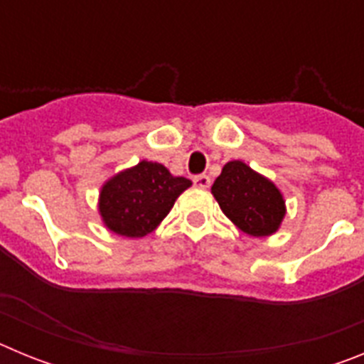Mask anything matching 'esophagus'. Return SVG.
Wrapping results in <instances>:
<instances>
[{
  "label": "esophagus",
  "instance_id": "34e87169",
  "mask_svg": "<svg viewBox=\"0 0 364 364\" xmlns=\"http://www.w3.org/2000/svg\"><path fill=\"white\" fill-rule=\"evenodd\" d=\"M193 184L197 186V188L200 189H208L211 186V178L208 175H198L193 178Z\"/></svg>",
  "mask_w": 364,
  "mask_h": 364
}]
</instances>
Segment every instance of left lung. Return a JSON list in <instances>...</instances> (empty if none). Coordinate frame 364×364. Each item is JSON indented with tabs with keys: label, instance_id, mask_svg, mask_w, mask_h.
Returning <instances> with one entry per match:
<instances>
[{
	"label": "left lung",
	"instance_id": "1",
	"mask_svg": "<svg viewBox=\"0 0 364 364\" xmlns=\"http://www.w3.org/2000/svg\"><path fill=\"white\" fill-rule=\"evenodd\" d=\"M211 193L224 215L252 237L273 235L286 215L284 198L277 186L240 160L222 167Z\"/></svg>",
	"mask_w": 364,
	"mask_h": 364
}]
</instances>
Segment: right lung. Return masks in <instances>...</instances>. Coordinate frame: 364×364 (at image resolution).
<instances>
[{"mask_svg":"<svg viewBox=\"0 0 364 364\" xmlns=\"http://www.w3.org/2000/svg\"><path fill=\"white\" fill-rule=\"evenodd\" d=\"M191 186L159 162L142 160L109 178L100 191L98 210L105 226L122 237L140 239L159 226L176 198Z\"/></svg>","mask_w":364,"mask_h":364,"instance_id":"1","label":"right lung"}]
</instances>
